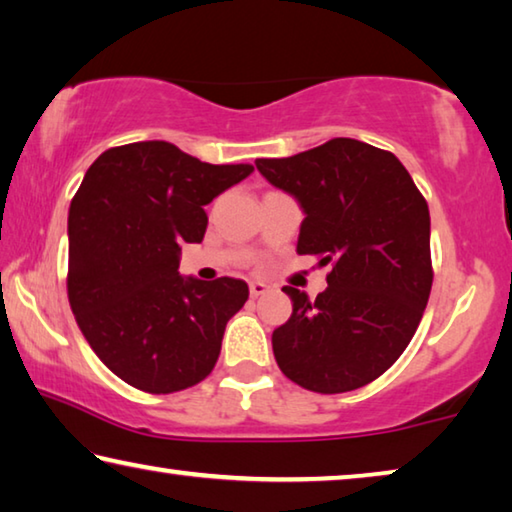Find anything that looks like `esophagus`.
Segmentation results:
<instances>
[{
	"mask_svg": "<svg viewBox=\"0 0 512 512\" xmlns=\"http://www.w3.org/2000/svg\"><path fill=\"white\" fill-rule=\"evenodd\" d=\"M264 291H269V285H264V282H259V280H253V282H250V296H253V298L262 296Z\"/></svg>",
	"mask_w": 512,
	"mask_h": 512,
	"instance_id": "esophagus-1",
	"label": "esophagus"
}]
</instances>
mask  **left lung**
Returning a JSON list of instances; mask_svg holds the SVG:
<instances>
[{"mask_svg":"<svg viewBox=\"0 0 512 512\" xmlns=\"http://www.w3.org/2000/svg\"><path fill=\"white\" fill-rule=\"evenodd\" d=\"M255 166L303 209L298 255L330 264L328 289L316 300L282 289L294 312L273 330L275 362L310 392L369 385L399 360L431 296L424 196L392 152L355 139Z\"/></svg>","mask_w":512,"mask_h":512,"instance_id":"obj_1","label":"left lung"}]
</instances>
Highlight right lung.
<instances>
[{
  "instance_id": "1",
  "label": "right lung",
  "mask_w": 512,
  "mask_h": 512,
  "mask_svg": "<svg viewBox=\"0 0 512 512\" xmlns=\"http://www.w3.org/2000/svg\"><path fill=\"white\" fill-rule=\"evenodd\" d=\"M250 173L166 141L118 145L86 170L68 214V298L86 342L127 385L173 394L212 373L248 285L177 269L182 243L205 237V205Z\"/></svg>"
}]
</instances>
